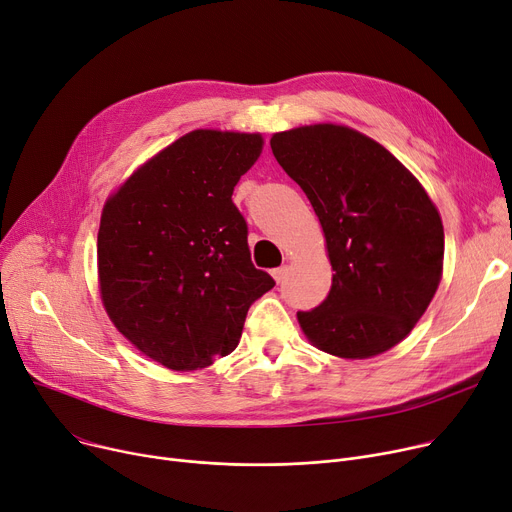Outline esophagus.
<instances>
[{
    "label": "esophagus",
    "instance_id": "esophagus-1",
    "mask_svg": "<svg viewBox=\"0 0 512 512\" xmlns=\"http://www.w3.org/2000/svg\"><path fill=\"white\" fill-rule=\"evenodd\" d=\"M270 275H273V279H275L277 283H281V281L285 279V275H287V266H279V268H275L273 273H270Z\"/></svg>",
    "mask_w": 512,
    "mask_h": 512
}]
</instances>
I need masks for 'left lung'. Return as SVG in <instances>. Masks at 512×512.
<instances>
[{
    "label": "left lung",
    "mask_w": 512,
    "mask_h": 512,
    "mask_svg": "<svg viewBox=\"0 0 512 512\" xmlns=\"http://www.w3.org/2000/svg\"><path fill=\"white\" fill-rule=\"evenodd\" d=\"M270 148L314 208L333 285L297 312L306 339L343 359L399 345L442 279L444 229L419 179L370 136L339 124L277 132Z\"/></svg>",
    "instance_id": "obj_1"
}]
</instances>
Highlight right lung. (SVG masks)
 Returning <instances> with one entry per match:
<instances>
[{
  "label": "right lung",
  "instance_id": "right-lung-1",
  "mask_svg": "<svg viewBox=\"0 0 512 512\" xmlns=\"http://www.w3.org/2000/svg\"><path fill=\"white\" fill-rule=\"evenodd\" d=\"M262 134L194 130L142 163L105 200L97 237L103 308L140 353L177 372L206 368L242 337L275 287L254 268L233 188Z\"/></svg>",
  "mask_w": 512,
  "mask_h": 512
}]
</instances>
